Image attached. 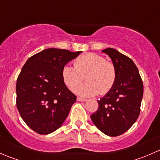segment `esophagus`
Instances as JSON below:
<instances>
[{
    "instance_id": "esophagus-1",
    "label": "esophagus",
    "mask_w": 160,
    "mask_h": 160,
    "mask_svg": "<svg viewBox=\"0 0 160 160\" xmlns=\"http://www.w3.org/2000/svg\"><path fill=\"white\" fill-rule=\"evenodd\" d=\"M77 100L78 101H83V102H84V101H87L88 100L86 99V98H80V97H78V98H77Z\"/></svg>"
}]
</instances>
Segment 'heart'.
Here are the masks:
<instances>
[{
    "mask_svg": "<svg viewBox=\"0 0 160 160\" xmlns=\"http://www.w3.org/2000/svg\"><path fill=\"white\" fill-rule=\"evenodd\" d=\"M116 76L114 64L95 53L80 56L74 60V67L67 64L62 70V80L71 90H75L85 78L86 83L75 90L83 97L107 93L114 86Z\"/></svg>",
    "mask_w": 160,
    "mask_h": 160,
    "instance_id": "obj_1",
    "label": "heart"
}]
</instances>
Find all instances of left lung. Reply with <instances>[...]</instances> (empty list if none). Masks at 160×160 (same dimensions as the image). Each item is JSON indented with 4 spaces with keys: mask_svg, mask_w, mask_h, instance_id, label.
<instances>
[{
    "mask_svg": "<svg viewBox=\"0 0 160 160\" xmlns=\"http://www.w3.org/2000/svg\"><path fill=\"white\" fill-rule=\"evenodd\" d=\"M116 69V80L110 91L98 100V109L90 115L92 122L108 136H118L136 122L143 96V83L138 68L128 56L112 48L102 50Z\"/></svg>",
    "mask_w": 160,
    "mask_h": 160,
    "instance_id": "1",
    "label": "left lung"
}]
</instances>
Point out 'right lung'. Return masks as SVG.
Listing matches in <instances>:
<instances>
[{"label":"right lung","instance_id":"add662e5","mask_svg":"<svg viewBox=\"0 0 160 160\" xmlns=\"http://www.w3.org/2000/svg\"><path fill=\"white\" fill-rule=\"evenodd\" d=\"M81 52L50 48L32 56L22 67L16 104L24 122L37 133H52L68 116L77 97L66 86L62 70Z\"/></svg>","mask_w":160,"mask_h":160}]
</instances>
